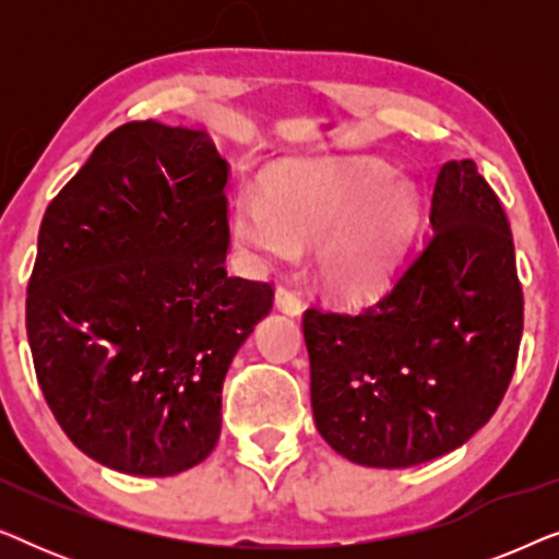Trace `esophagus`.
Instances as JSON below:
<instances>
[{"mask_svg": "<svg viewBox=\"0 0 559 559\" xmlns=\"http://www.w3.org/2000/svg\"><path fill=\"white\" fill-rule=\"evenodd\" d=\"M277 308L282 312H287V316H300L302 312L300 295H297L293 287H280L277 289Z\"/></svg>", "mask_w": 559, "mask_h": 559, "instance_id": "34e87169", "label": "esophagus"}]
</instances>
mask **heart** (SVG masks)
I'll return each instance as SVG.
<instances>
[{"instance_id":"heart-1","label":"heart","mask_w":559,"mask_h":559,"mask_svg":"<svg viewBox=\"0 0 559 559\" xmlns=\"http://www.w3.org/2000/svg\"><path fill=\"white\" fill-rule=\"evenodd\" d=\"M379 159H308L266 178V201L241 193L234 239L259 264H280L316 243V280L341 302H364L392 280L415 239L423 203Z\"/></svg>"}]
</instances>
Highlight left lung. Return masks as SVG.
I'll list each match as a JSON object with an SVG mask.
<instances>
[{
    "label": "left lung",
    "instance_id": "1",
    "mask_svg": "<svg viewBox=\"0 0 559 559\" xmlns=\"http://www.w3.org/2000/svg\"><path fill=\"white\" fill-rule=\"evenodd\" d=\"M430 224L379 302L305 310L316 427L358 465L409 468L461 448L514 373L524 328L514 239L473 159L440 167Z\"/></svg>",
    "mask_w": 559,
    "mask_h": 559
}]
</instances>
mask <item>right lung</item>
<instances>
[{"instance_id":"add662e5","label":"right lung","mask_w":559,"mask_h":559,"mask_svg":"<svg viewBox=\"0 0 559 559\" xmlns=\"http://www.w3.org/2000/svg\"><path fill=\"white\" fill-rule=\"evenodd\" d=\"M228 163L203 129L129 121L45 211L27 341L79 450L132 476L211 455L236 350L274 289L226 274Z\"/></svg>"}]
</instances>
